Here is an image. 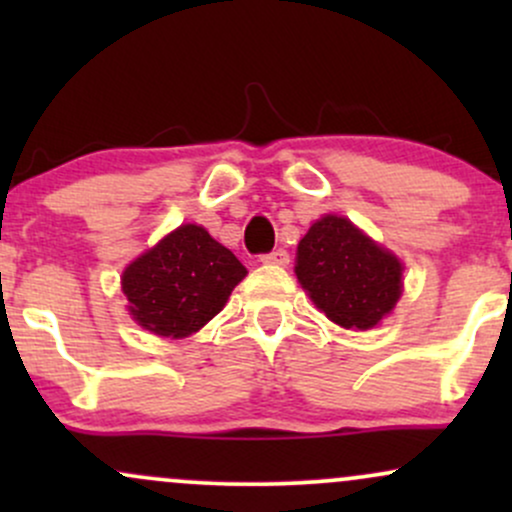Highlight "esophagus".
Masks as SVG:
<instances>
[{
    "label": "esophagus",
    "instance_id": "esophagus-1",
    "mask_svg": "<svg viewBox=\"0 0 512 512\" xmlns=\"http://www.w3.org/2000/svg\"><path fill=\"white\" fill-rule=\"evenodd\" d=\"M260 260L264 264H276V267H286V264H289V252H286L284 248H279V250L267 252V255H262Z\"/></svg>",
    "mask_w": 512,
    "mask_h": 512
}]
</instances>
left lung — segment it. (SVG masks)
Listing matches in <instances>:
<instances>
[{"label": "left lung", "mask_w": 512, "mask_h": 512, "mask_svg": "<svg viewBox=\"0 0 512 512\" xmlns=\"http://www.w3.org/2000/svg\"><path fill=\"white\" fill-rule=\"evenodd\" d=\"M296 276L313 303L346 330H370L402 296V264L349 219L322 216L298 243Z\"/></svg>", "instance_id": "8db88e82"}]
</instances>
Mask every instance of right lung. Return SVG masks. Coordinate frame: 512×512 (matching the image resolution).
<instances>
[{
    "mask_svg": "<svg viewBox=\"0 0 512 512\" xmlns=\"http://www.w3.org/2000/svg\"><path fill=\"white\" fill-rule=\"evenodd\" d=\"M248 269L202 226L187 223L122 274L129 313L158 337H187L226 305Z\"/></svg>",
    "mask_w": 512,
    "mask_h": 512,
    "instance_id": "right-lung-1",
    "label": "right lung"
}]
</instances>
